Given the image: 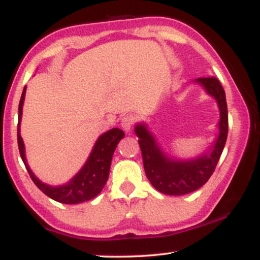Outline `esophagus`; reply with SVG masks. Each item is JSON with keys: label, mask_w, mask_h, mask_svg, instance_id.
<instances>
[{"label": "esophagus", "mask_w": 260, "mask_h": 260, "mask_svg": "<svg viewBox=\"0 0 260 260\" xmlns=\"http://www.w3.org/2000/svg\"><path fill=\"white\" fill-rule=\"evenodd\" d=\"M132 126H133V117L132 116H124V117H122L121 120V127L123 128L126 132H129L131 129H132Z\"/></svg>", "instance_id": "34e87169"}]
</instances>
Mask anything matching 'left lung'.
Segmentation results:
<instances>
[{"label": "left lung", "mask_w": 260, "mask_h": 260, "mask_svg": "<svg viewBox=\"0 0 260 260\" xmlns=\"http://www.w3.org/2000/svg\"><path fill=\"white\" fill-rule=\"evenodd\" d=\"M192 84L202 86L207 95L216 101L220 116L216 124L217 136L201 154L187 159L174 156L164 150L147 122H138L134 126V132L139 138L145 175L155 189L168 196L187 194L207 183L228 139V104L222 85L215 77L194 79Z\"/></svg>", "instance_id": "obj_1"}]
</instances>
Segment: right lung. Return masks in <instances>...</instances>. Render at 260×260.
<instances>
[{
    "instance_id": "1",
    "label": "right lung",
    "mask_w": 260,
    "mask_h": 260,
    "mask_svg": "<svg viewBox=\"0 0 260 260\" xmlns=\"http://www.w3.org/2000/svg\"><path fill=\"white\" fill-rule=\"evenodd\" d=\"M26 86H24L20 96L19 107H18V148H19L20 156L24 162L29 175H30L32 182L37 184V187L41 192L45 193L47 197L53 201L63 203V204H78L90 199L95 198L105 187L107 178L110 174V166L115 149L120 140L124 137L123 131L120 128H112L103 133L95 142L90 154L82 169L71 178L70 181L63 184L53 186V184L45 183L35 176L31 171L25 156V145L20 136V122H22L23 105H24Z\"/></svg>"
}]
</instances>
